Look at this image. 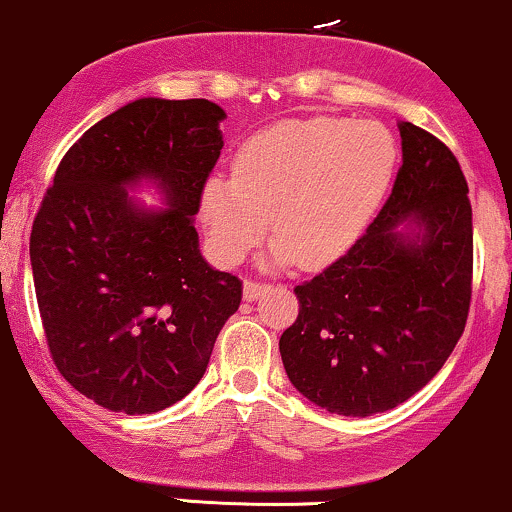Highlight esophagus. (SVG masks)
Returning a JSON list of instances; mask_svg holds the SVG:
<instances>
[{
	"label": "esophagus",
	"mask_w": 512,
	"mask_h": 512,
	"mask_svg": "<svg viewBox=\"0 0 512 512\" xmlns=\"http://www.w3.org/2000/svg\"><path fill=\"white\" fill-rule=\"evenodd\" d=\"M266 292V285L263 282H256V280H244V299L246 302H256L261 294Z\"/></svg>",
	"instance_id": "obj_1"
}]
</instances>
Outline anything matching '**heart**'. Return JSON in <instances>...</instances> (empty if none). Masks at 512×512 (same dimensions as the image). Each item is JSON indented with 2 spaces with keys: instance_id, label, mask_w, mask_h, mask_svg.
Listing matches in <instances>:
<instances>
[{
  "instance_id": "heart-1",
  "label": "heart",
  "mask_w": 512,
  "mask_h": 512,
  "mask_svg": "<svg viewBox=\"0 0 512 512\" xmlns=\"http://www.w3.org/2000/svg\"><path fill=\"white\" fill-rule=\"evenodd\" d=\"M386 126L338 117L285 119L246 138L232 177H210L201 215L220 261L237 263L266 234L270 261L316 270L345 254L393 179Z\"/></svg>"
}]
</instances>
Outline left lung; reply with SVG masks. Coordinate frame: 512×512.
I'll return each instance as SVG.
<instances>
[{
  "label": "left lung",
  "instance_id": "1",
  "mask_svg": "<svg viewBox=\"0 0 512 512\" xmlns=\"http://www.w3.org/2000/svg\"><path fill=\"white\" fill-rule=\"evenodd\" d=\"M402 167L386 206L345 256L294 287L280 338L292 386L323 410L371 417L446 364L472 299V206L446 143L400 122Z\"/></svg>",
  "mask_w": 512,
  "mask_h": 512
}]
</instances>
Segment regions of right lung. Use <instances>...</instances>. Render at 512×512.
<instances>
[{
	"mask_svg": "<svg viewBox=\"0 0 512 512\" xmlns=\"http://www.w3.org/2000/svg\"><path fill=\"white\" fill-rule=\"evenodd\" d=\"M215 102L141 98L66 150L30 230V266L52 362L100 407L153 414L189 395L242 282L210 268L194 215L222 150ZM150 178L167 209L126 185Z\"/></svg>",
	"mask_w": 512,
	"mask_h": 512,
	"instance_id": "add662e5",
	"label": "right lung"
}]
</instances>
